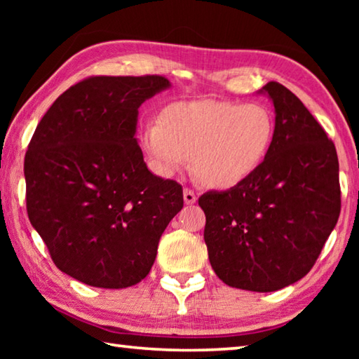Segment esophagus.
<instances>
[{
    "mask_svg": "<svg viewBox=\"0 0 359 359\" xmlns=\"http://www.w3.org/2000/svg\"><path fill=\"white\" fill-rule=\"evenodd\" d=\"M184 201H185V204L196 203V194H194L193 190H188V188H185V190H184Z\"/></svg>",
    "mask_w": 359,
    "mask_h": 359,
    "instance_id": "1",
    "label": "esophagus"
}]
</instances>
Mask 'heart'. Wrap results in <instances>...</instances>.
Wrapping results in <instances>:
<instances>
[{"instance_id":"heart-1","label":"heart","mask_w":359,"mask_h":359,"mask_svg":"<svg viewBox=\"0 0 359 359\" xmlns=\"http://www.w3.org/2000/svg\"><path fill=\"white\" fill-rule=\"evenodd\" d=\"M276 139V121L258 102L180 101L166 106L160 121L141 130V145L161 175L190 165L204 185L231 188L263 165Z\"/></svg>"}]
</instances>
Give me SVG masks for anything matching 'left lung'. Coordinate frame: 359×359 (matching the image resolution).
<instances>
[{
	"label": "left lung",
	"mask_w": 359,
	"mask_h": 359,
	"mask_svg": "<svg viewBox=\"0 0 359 359\" xmlns=\"http://www.w3.org/2000/svg\"><path fill=\"white\" fill-rule=\"evenodd\" d=\"M259 93L276 109V139L242 184L199 198L204 241L220 280L269 293L312 269L340 214L339 160L332 141L301 100L278 82Z\"/></svg>",
	"instance_id": "1"
}]
</instances>
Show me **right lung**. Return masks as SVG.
I'll use <instances>...</instances> for the list:
<instances>
[{
    "instance_id": "right-lung-1",
    "label": "right lung",
    "mask_w": 359,
    "mask_h": 359,
    "mask_svg": "<svg viewBox=\"0 0 359 359\" xmlns=\"http://www.w3.org/2000/svg\"><path fill=\"white\" fill-rule=\"evenodd\" d=\"M169 87L163 76L88 77L58 96L29 141V222L58 269L90 287L147 277L184 208L182 185L149 171L136 139L137 109Z\"/></svg>"
}]
</instances>
